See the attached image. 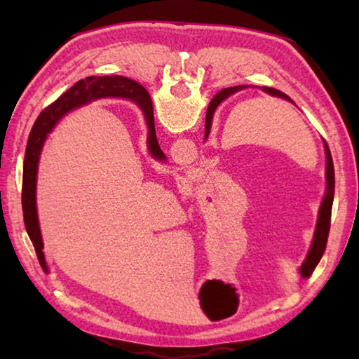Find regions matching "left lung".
Returning a JSON list of instances; mask_svg holds the SVG:
<instances>
[{
    "label": "left lung",
    "instance_id": "left-lung-1",
    "mask_svg": "<svg viewBox=\"0 0 359 359\" xmlns=\"http://www.w3.org/2000/svg\"><path fill=\"white\" fill-rule=\"evenodd\" d=\"M244 87H231V88H224L222 90L220 93H218L214 100L210 101L209 109H208V114H205V137L209 136V131H210V125H212V117H214V111L215 107L220 104V102L228 98L229 95H233L236 92H239ZM263 90L266 93H269L272 96H278V98H285L293 102V100L287 96L285 93H282L280 90H276V88H271V87H263ZM325 142V151H326V182H327V187H326V194L323 198V203H321V208H320V214H318V222H317V229H315V236H313V242H312V247L311 250H309V255L306 261H304V264L301 266L299 269V274L302 277H311L312 272L317 264L320 263L321 257H323L325 253V248H326V242H327V234H330V224H331V209H332V201H334V165H332V156H331V151L330 147H327L326 141Z\"/></svg>",
    "mask_w": 359,
    "mask_h": 359
}]
</instances>
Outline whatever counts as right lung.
Instances as JSON below:
<instances>
[{
    "label": "right lung",
    "instance_id": "obj_1",
    "mask_svg": "<svg viewBox=\"0 0 359 359\" xmlns=\"http://www.w3.org/2000/svg\"><path fill=\"white\" fill-rule=\"evenodd\" d=\"M102 96H125L135 101L142 109L145 115V121L149 126V150L158 160H165V154L160 149L156 141L155 121H154V106L151 100L142 85L136 83L131 79L121 76H102V77H87L85 81H79L77 83L66 92L63 96L48 106L46 111H42L36 118L32 133H29L25 160H23V185H22V208L23 218H25L27 233L32 239L36 255H38L39 264L42 269L47 271L44 253H42V239L38 223V214H36V172H38L39 154L48 133L52 131L57 121L63 117L66 112L76 106H81L82 102L90 100L102 98Z\"/></svg>",
    "mask_w": 359,
    "mask_h": 359
}]
</instances>
